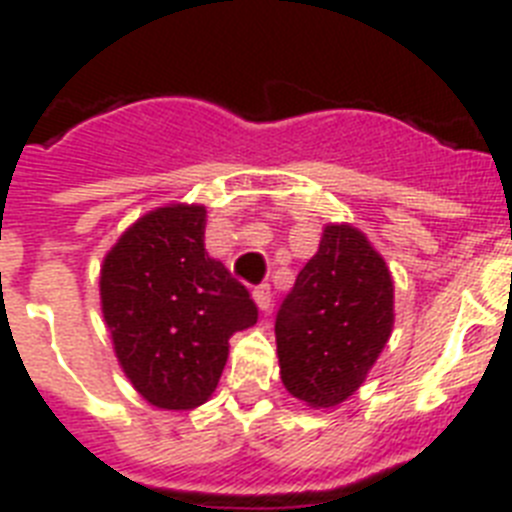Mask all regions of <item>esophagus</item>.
Here are the masks:
<instances>
[{
    "label": "esophagus",
    "mask_w": 512,
    "mask_h": 512,
    "mask_svg": "<svg viewBox=\"0 0 512 512\" xmlns=\"http://www.w3.org/2000/svg\"><path fill=\"white\" fill-rule=\"evenodd\" d=\"M253 302L259 305V310H269L271 307V292L266 284H261V287H253Z\"/></svg>",
    "instance_id": "1"
}]
</instances>
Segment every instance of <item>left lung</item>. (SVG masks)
Returning a JSON list of instances; mask_svg holds the SVG:
<instances>
[{
    "label": "left lung",
    "mask_w": 512,
    "mask_h": 512,
    "mask_svg": "<svg viewBox=\"0 0 512 512\" xmlns=\"http://www.w3.org/2000/svg\"><path fill=\"white\" fill-rule=\"evenodd\" d=\"M395 325V282L361 230L325 225L318 253L277 312L279 374L310 408H336L364 384Z\"/></svg>",
    "instance_id": "1"
}]
</instances>
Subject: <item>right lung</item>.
Returning <instances> with one entry per match:
<instances>
[{"mask_svg": "<svg viewBox=\"0 0 512 512\" xmlns=\"http://www.w3.org/2000/svg\"><path fill=\"white\" fill-rule=\"evenodd\" d=\"M207 210L166 205L138 217L99 274L104 323L122 372L153 408L210 400L230 336L256 323L248 289L205 251Z\"/></svg>", "mask_w": 512, "mask_h": 512, "instance_id": "add662e5", "label": "right lung"}]
</instances>
